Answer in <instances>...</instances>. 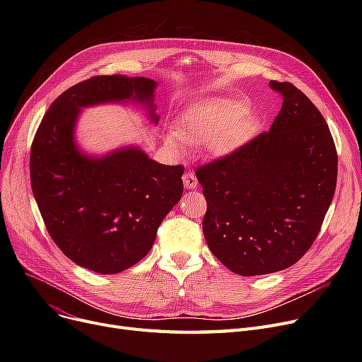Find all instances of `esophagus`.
I'll return each instance as SVG.
<instances>
[{"label": "esophagus", "mask_w": 362, "mask_h": 362, "mask_svg": "<svg viewBox=\"0 0 362 362\" xmlns=\"http://www.w3.org/2000/svg\"><path fill=\"white\" fill-rule=\"evenodd\" d=\"M182 179H183V183H185V186H186L187 189H195V187L198 186V180H197V176L192 173L191 170L185 171L183 176H182Z\"/></svg>", "instance_id": "obj_1"}]
</instances>
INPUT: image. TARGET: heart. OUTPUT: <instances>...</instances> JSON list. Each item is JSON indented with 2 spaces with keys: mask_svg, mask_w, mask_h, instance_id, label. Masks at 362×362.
Returning a JSON list of instances; mask_svg holds the SVG:
<instances>
[{
  "mask_svg": "<svg viewBox=\"0 0 362 362\" xmlns=\"http://www.w3.org/2000/svg\"><path fill=\"white\" fill-rule=\"evenodd\" d=\"M248 105L233 98H204L189 107L167 135V145L177 154L186 141L208 144L216 154L235 149L250 130Z\"/></svg>",
  "mask_w": 362,
  "mask_h": 362,
  "instance_id": "heart-1",
  "label": "heart"
}]
</instances>
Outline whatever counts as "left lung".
Here are the masks:
<instances>
[{"mask_svg":"<svg viewBox=\"0 0 362 362\" xmlns=\"http://www.w3.org/2000/svg\"><path fill=\"white\" fill-rule=\"evenodd\" d=\"M283 105L269 132L195 170L208 248L240 276L280 272L311 248L332 204L337 152L305 93L270 81Z\"/></svg>","mask_w":362,"mask_h":362,"instance_id":"obj_1","label":"left lung"}]
</instances>
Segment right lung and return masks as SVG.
Instances as JSON below:
<instances>
[{
	"mask_svg": "<svg viewBox=\"0 0 362 362\" xmlns=\"http://www.w3.org/2000/svg\"><path fill=\"white\" fill-rule=\"evenodd\" d=\"M156 86L146 78L93 76L64 90L35 133L30 183L44 224L67 258L95 273H120L149 252L182 198L185 167L158 164L138 148L86 157L74 145V123L82 107L100 103L136 100L154 111Z\"/></svg>",
	"mask_w": 362,
	"mask_h": 362,
	"instance_id": "1",
	"label": "right lung"
}]
</instances>
